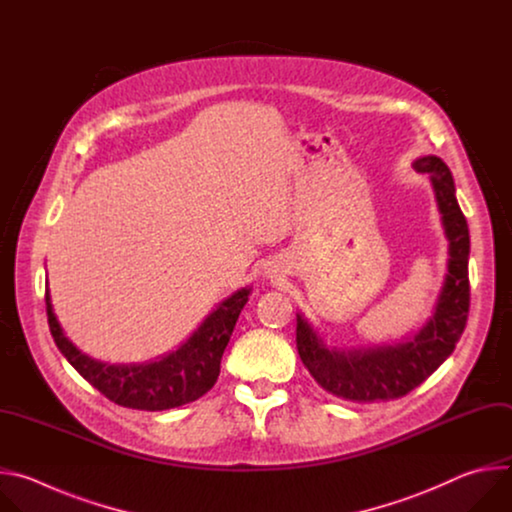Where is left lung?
I'll use <instances>...</instances> for the list:
<instances>
[{
	"instance_id": "left-lung-1",
	"label": "left lung",
	"mask_w": 512,
	"mask_h": 512,
	"mask_svg": "<svg viewBox=\"0 0 512 512\" xmlns=\"http://www.w3.org/2000/svg\"><path fill=\"white\" fill-rule=\"evenodd\" d=\"M413 168L429 174L450 241L448 273L427 324L405 342L340 350L328 348L308 320L298 314L296 342L304 367L322 389L348 401L373 403L407 395L454 352L466 328L470 310V235L466 216L456 200L454 178L437 156L419 158Z\"/></svg>"
}]
</instances>
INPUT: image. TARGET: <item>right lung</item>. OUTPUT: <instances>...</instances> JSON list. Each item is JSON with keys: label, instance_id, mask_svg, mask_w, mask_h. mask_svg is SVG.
I'll return each mask as SVG.
<instances>
[{"label": "right lung", "instance_id": "1", "mask_svg": "<svg viewBox=\"0 0 512 512\" xmlns=\"http://www.w3.org/2000/svg\"><path fill=\"white\" fill-rule=\"evenodd\" d=\"M249 294L251 287L239 289L176 352L148 364H107L83 354L64 336L52 312L48 291L46 314L58 350L109 401L129 409L164 411L192 403L214 387L221 373L223 352Z\"/></svg>", "mask_w": 512, "mask_h": 512}]
</instances>
